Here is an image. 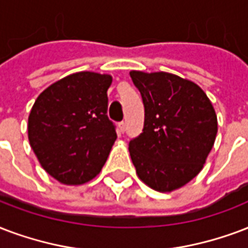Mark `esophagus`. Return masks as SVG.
<instances>
[{
    "label": "esophagus",
    "mask_w": 248,
    "mask_h": 248,
    "mask_svg": "<svg viewBox=\"0 0 248 248\" xmlns=\"http://www.w3.org/2000/svg\"><path fill=\"white\" fill-rule=\"evenodd\" d=\"M118 130H120L121 134H124V130H126V124H124V122H120V124H118Z\"/></svg>",
    "instance_id": "1"
}]
</instances>
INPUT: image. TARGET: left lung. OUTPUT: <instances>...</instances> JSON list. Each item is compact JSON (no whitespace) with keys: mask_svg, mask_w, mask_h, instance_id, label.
Segmentation results:
<instances>
[{"mask_svg":"<svg viewBox=\"0 0 248 248\" xmlns=\"http://www.w3.org/2000/svg\"><path fill=\"white\" fill-rule=\"evenodd\" d=\"M144 104L143 132L128 143L138 177L171 192L199 174L217 134V116L207 94L174 74L130 71Z\"/></svg>","mask_w":248,"mask_h":248,"instance_id":"left-lung-1","label":"left lung"}]
</instances>
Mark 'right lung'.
I'll return each mask as SVG.
<instances>
[{
	"mask_svg": "<svg viewBox=\"0 0 248 248\" xmlns=\"http://www.w3.org/2000/svg\"><path fill=\"white\" fill-rule=\"evenodd\" d=\"M108 74L80 71L53 83L28 117V140L44 170L63 185H83L107 161L117 139L107 116Z\"/></svg>",
	"mask_w": 248,
	"mask_h": 248,
	"instance_id": "1",
	"label": "right lung"
}]
</instances>
